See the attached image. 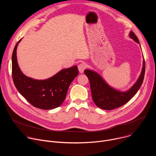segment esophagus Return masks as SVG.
I'll return each instance as SVG.
<instances>
[{
	"label": "esophagus",
	"mask_w": 156,
	"mask_h": 156,
	"mask_svg": "<svg viewBox=\"0 0 156 156\" xmlns=\"http://www.w3.org/2000/svg\"><path fill=\"white\" fill-rule=\"evenodd\" d=\"M78 70H79L80 72L81 73H83L84 70L86 69V65L85 63H81L78 66Z\"/></svg>",
	"instance_id": "obj_1"
}]
</instances>
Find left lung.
Listing matches in <instances>:
<instances>
[{"label": "left lung", "instance_id": "8db88e82", "mask_svg": "<svg viewBox=\"0 0 156 156\" xmlns=\"http://www.w3.org/2000/svg\"><path fill=\"white\" fill-rule=\"evenodd\" d=\"M129 36L135 42H140L137 36L133 31L130 32ZM144 73L145 61L144 60L143 70L138 80L129 90L122 93L110 87L97 73L87 69L84 70V74L87 76L90 83L94 102L98 107L105 110H112L127 103L139 90L144 80Z\"/></svg>", "mask_w": 156, "mask_h": 156}]
</instances>
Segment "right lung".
<instances>
[{
    "label": "right lung",
    "instance_id": "obj_1",
    "mask_svg": "<svg viewBox=\"0 0 156 156\" xmlns=\"http://www.w3.org/2000/svg\"><path fill=\"white\" fill-rule=\"evenodd\" d=\"M16 44L12 54V73L14 84L19 93L32 105L44 110L60 106L64 101L72 81L78 75L77 66L61 70L45 80H36L24 75L18 67Z\"/></svg>",
    "mask_w": 156,
    "mask_h": 156
}]
</instances>
